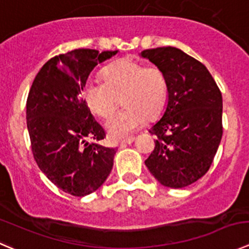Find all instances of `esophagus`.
Returning <instances> with one entry per match:
<instances>
[{
  "mask_svg": "<svg viewBox=\"0 0 249 249\" xmlns=\"http://www.w3.org/2000/svg\"><path fill=\"white\" fill-rule=\"evenodd\" d=\"M133 142H134V137H128V138H125V139L121 140L120 145H121V146H124V145H127V144H132Z\"/></svg>",
  "mask_w": 249,
  "mask_h": 249,
  "instance_id": "34e87169",
  "label": "esophagus"
}]
</instances>
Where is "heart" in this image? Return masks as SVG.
<instances>
[{
  "label": "heart",
  "mask_w": 249,
  "mask_h": 249,
  "mask_svg": "<svg viewBox=\"0 0 249 249\" xmlns=\"http://www.w3.org/2000/svg\"><path fill=\"white\" fill-rule=\"evenodd\" d=\"M104 81L89 78L83 86V98L90 111L109 119L120 104L124 110L107 121L112 139H121L160 116L168 97V81L156 65H144L133 59H120L103 69Z\"/></svg>",
  "instance_id": "obj_1"
}]
</instances>
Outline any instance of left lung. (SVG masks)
<instances>
[{
	"mask_svg": "<svg viewBox=\"0 0 249 249\" xmlns=\"http://www.w3.org/2000/svg\"><path fill=\"white\" fill-rule=\"evenodd\" d=\"M140 55L164 71L168 104L149 132L155 149L145 160L168 188H185L205 176L223 135V98L205 65L176 47L145 49Z\"/></svg>",
	"mask_w": 249,
	"mask_h": 249,
	"instance_id": "obj_1",
	"label": "left lung"
}]
</instances>
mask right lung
Returning <instances> with one entry per match:
<instances>
[{
  "mask_svg": "<svg viewBox=\"0 0 249 249\" xmlns=\"http://www.w3.org/2000/svg\"><path fill=\"white\" fill-rule=\"evenodd\" d=\"M116 53L81 48L53 56L29 92L26 124L34 159L56 188L72 196L99 189L114 166L116 149L95 142L104 139L105 132L82 92L90 71Z\"/></svg>",
  "mask_w": 249,
  "mask_h": 249,
  "instance_id": "obj_1",
  "label": "right lung"
}]
</instances>
